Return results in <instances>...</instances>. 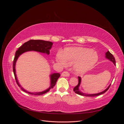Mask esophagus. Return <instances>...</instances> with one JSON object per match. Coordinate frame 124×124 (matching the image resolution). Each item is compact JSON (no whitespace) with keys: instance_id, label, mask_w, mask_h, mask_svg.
I'll list each match as a JSON object with an SVG mask.
<instances>
[{"instance_id":"esophagus-1","label":"esophagus","mask_w":124,"mask_h":124,"mask_svg":"<svg viewBox=\"0 0 124 124\" xmlns=\"http://www.w3.org/2000/svg\"><path fill=\"white\" fill-rule=\"evenodd\" d=\"M62 76L63 77H69L70 76L69 73L67 71H63V72L62 73Z\"/></svg>"}]
</instances>
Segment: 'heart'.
Returning a JSON list of instances; mask_svg holds the SVG:
<instances>
[{"instance_id": "1", "label": "heart", "mask_w": 124, "mask_h": 124, "mask_svg": "<svg viewBox=\"0 0 124 124\" xmlns=\"http://www.w3.org/2000/svg\"><path fill=\"white\" fill-rule=\"evenodd\" d=\"M98 59L99 56L96 52L82 47L65 48L62 53L59 52L56 56V61L62 65H73L74 70L77 73H83L91 70Z\"/></svg>"}]
</instances>
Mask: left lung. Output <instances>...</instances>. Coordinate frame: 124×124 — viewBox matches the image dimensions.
I'll use <instances>...</instances> for the list:
<instances>
[{"label": "left lung", "instance_id": "1", "mask_svg": "<svg viewBox=\"0 0 124 124\" xmlns=\"http://www.w3.org/2000/svg\"><path fill=\"white\" fill-rule=\"evenodd\" d=\"M106 58L108 59L109 61H110L111 62H113L114 65H115V58L114 57L113 55H112L109 51H108L107 52H106ZM78 84L73 88V91L76 93L78 95H80L81 96H86V97H95V96H99L101 94H103V93H106L108 89L109 88V87H110L111 84L108 86V87L104 90V91L98 93H93V94H88V93H82V92L80 91V90L79 89V87H80V85L81 84V78L80 77H78Z\"/></svg>", "mask_w": 124, "mask_h": 124}]
</instances>
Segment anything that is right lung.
I'll return each mask as SVG.
<instances>
[{
	"instance_id": "add662e5",
	"label": "right lung",
	"mask_w": 124,
	"mask_h": 124,
	"mask_svg": "<svg viewBox=\"0 0 124 124\" xmlns=\"http://www.w3.org/2000/svg\"><path fill=\"white\" fill-rule=\"evenodd\" d=\"M53 43L50 41H44L42 40H29L27 42L24 43L21 46H20L18 48V50L16 51V55H15V57L14 58L13 63V71L14 74L16 82V83L17 84L18 86L21 88L22 90L26 93L31 95H42L44 93H47L50 91V90L51 88H53L54 86L55 85L56 82H57L58 78L61 76V74L58 73H54L51 74L50 77V86L48 87L47 89L45 90V91L41 92L38 93H32L30 92L25 90L22 86L20 84L19 82H18L16 74V62L19 56L22 55L25 52H28V51H36L40 53H42L44 54H46L47 55L50 54V50L52 48Z\"/></svg>"
}]
</instances>
